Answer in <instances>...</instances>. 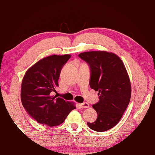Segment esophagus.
<instances>
[{"mask_svg": "<svg viewBox=\"0 0 155 155\" xmlns=\"http://www.w3.org/2000/svg\"><path fill=\"white\" fill-rule=\"evenodd\" d=\"M78 106H79V107L81 109H85V108H88V107H90V104L87 103H83L78 104Z\"/></svg>", "mask_w": 155, "mask_h": 155, "instance_id": "esophagus-1", "label": "esophagus"}]
</instances>
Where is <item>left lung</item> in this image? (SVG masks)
<instances>
[{
	"mask_svg": "<svg viewBox=\"0 0 155 155\" xmlns=\"http://www.w3.org/2000/svg\"><path fill=\"white\" fill-rule=\"evenodd\" d=\"M90 70V86L98 91L99 101L93 104L98 115L88 127L98 132L114 127L129 104L130 83L122 60L116 54L105 51L84 52L78 54Z\"/></svg>",
	"mask_w": 155,
	"mask_h": 155,
	"instance_id": "8db88e82",
	"label": "left lung"
}]
</instances>
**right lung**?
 I'll use <instances>...</instances> for the list:
<instances>
[{"instance_id": "1", "label": "right lung", "mask_w": 155, "mask_h": 155, "mask_svg": "<svg viewBox=\"0 0 155 155\" xmlns=\"http://www.w3.org/2000/svg\"><path fill=\"white\" fill-rule=\"evenodd\" d=\"M70 58V54L45 57L30 68L23 78L22 105L28 114L40 124L48 127L59 125L76 109L71 103L53 95L59 86L61 70Z\"/></svg>"}]
</instances>
